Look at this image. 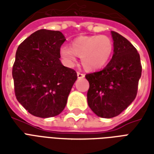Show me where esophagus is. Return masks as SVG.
Returning a JSON list of instances; mask_svg holds the SVG:
<instances>
[{"label": "esophagus", "instance_id": "obj_1", "mask_svg": "<svg viewBox=\"0 0 154 154\" xmlns=\"http://www.w3.org/2000/svg\"><path fill=\"white\" fill-rule=\"evenodd\" d=\"M84 77H85V74L81 73L79 72H77V77H78V78H83Z\"/></svg>", "mask_w": 154, "mask_h": 154}]
</instances>
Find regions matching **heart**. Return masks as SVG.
<instances>
[{
    "label": "heart",
    "instance_id": "1",
    "mask_svg": "<svg viewBox=\"0 0 154 154\" xmlns=\"http://www.w3.org/2000/svg\"><path fill=\"white\" fill-rule=\"evenodd\" d=\"M113 42L106 35L82 36L74 39L72 46H62L60 56L68 67H73L77 57H81V62L86 70L100 69L109 62L113 53Z\"/></svg>",
    "mask_w": 154,
    "mask_h": 154
}]
</instances>
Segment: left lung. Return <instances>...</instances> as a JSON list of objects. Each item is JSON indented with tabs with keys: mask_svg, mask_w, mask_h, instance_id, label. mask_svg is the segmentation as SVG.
<instances>
[{
	"mask_svg": "<svg viewBox=\"0 0 154 154\" xmlns=\"http://www.w3.org/2000/svg\"><path fill=\"white\" fill-rule=\"evenodd\" d=\"M114 54L106 67L86 75L90 87L87 102L101 118H113L135 99L142 66L138 51L128 39L111 31Z\"/></svg>",
	"mask_w": 154,
	"mask_h": 154,
	"instance_id": "left-lung-1",
	"label": "left lung"
}]
</instances>
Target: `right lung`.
Here are the masks:
<instances>
[{"mask_svg":"<svg viewBox=\"0 0 154 154\" xmlns=\"http://www.w3.org/2000/svg\"><path fill=\"white\" fill-rule=\"evenodd\" d=\"M65 40L60 31L44 29L29 35L17 48L12 68L15 97L33 116L54 117L66 106L77 76L59 60Z\"/></svg>","mask_w":154,"mask_h":154,"instance_id":"1","label":"right lung"}]
</instances>
